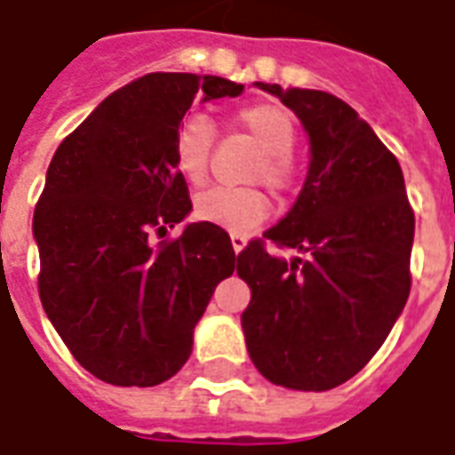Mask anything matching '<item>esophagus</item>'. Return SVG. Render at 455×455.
Returning <instances> with one entry per match:
<instances>
[{"label":"esophagus","mask_w":455,"mask_h":455,"mask_svg":"<svg viewBox=\"0 0 455 455\" xmlns=\"http://www.w3.org/2000/svg\"><path fill=\"white\" fill-rule=\"evenodd\" d=\"M230 243H233V251H235V253H240V251H243V248L248 245L245 235H240V233H233V235H230Z\"/></svg>","instance_id":"1"}]
</instances>
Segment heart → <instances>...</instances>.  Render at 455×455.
<instances>
[{"label": "heart", "instance_id": "1", "mask_svg": "<svg viewBox=\"0 0 455 455\" xmlns=\"http://www.w3.org/2000/svg\"><path fill=\"white\" fill-rule=\"evenodd\" d=\"M237 124L263 149L255 162L253 180L273 189H286L293 180L291 151L296 147V121L278 103H255L237 114ZM212 124L204 116H189L174 136V166L187 182L200 184L207 174L212 149ZM268 212V200L253 187H210L197 195L195 215L228 233H251Z\"/></svg>", "mask_w": 455, "mask_h": 455}]
</instances>
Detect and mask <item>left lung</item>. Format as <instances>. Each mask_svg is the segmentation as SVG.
I'll return each instance as SVG.
<instances>
[{
  "label": "left lung",
  "mask_w": 455,
  "mask_h": 455,
  "mask_svg": "<svg viewBox=\"0 0 455 455\" xmlns=\"http://www.w3.org/2000/svg\"><path fill=\"white\" fill-rule=\"evenodd\" d=\"M299 116L308 172L286 218L237 255L251 286L240 323L248 355L273 385L323 393L375 357L411 293L415 215L405 180L372 126L331 93L255 83Z\"/></svg>",
  "instance_id": "1"
}]
</instances>
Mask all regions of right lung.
Wrapping results in <instances>:
<instances>
[{"label": "right lung", "instance_id": "add662e5", "mask_svg": "<svg viewBox=\"0 0 455 455\" xmlns=\"http://www.w3.org/2000/svg\"><path fill=\"white\" fill-rule=\"evenodd\" d=\"M218 76L151 73L118 88L62 141L47 166L32 235L40 301L65 347L98 379L151 387L192 355L215 286L235 271L230 235L192 212L174 136L192 100L235 98Z\"/></svg>", "mask_w": 455, "mask_h": 455}]
</instances>
